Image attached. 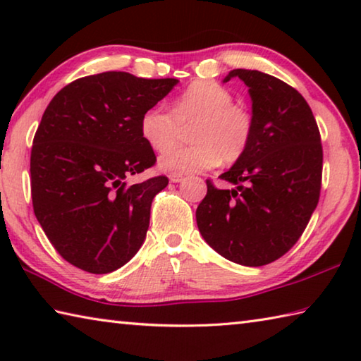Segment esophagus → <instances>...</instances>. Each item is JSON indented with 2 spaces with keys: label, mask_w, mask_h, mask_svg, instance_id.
Returning <instances> with one entry per match:
<instances>
[{
  "label": "esophagus",
  "mask_w": 361,
  "mask_h": 361,
  "mask_svg": "<svg viewBox=\"0 0 361 361\" xmlns=\"http://www.w3.org/2000/svg\"><path fill=\"white\" fill-rule=\"evenodd\" d=\"M183 180H185V178H183L181 175H170V181H172V183H180Z\"/></svg>",
  "instance_id": "obj_1"
}]
</instances>
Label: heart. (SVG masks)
Instances as JSON below:
<instances>
[{
  "label": "heart",
  "instance_id": "heart-1",
  "mask_svg": "<svg viewBox=\"0 0 361 361\" xmlns=\"http://www.w3.org/2000/svg\"><path fill=\"white\" fill-rule=\"evenodd\" d=\"M193 124L192 145L161 157L164 172L185 175L223 164H235L247 154L255 135V119L234 95L213 81H194L172 103V111L151 106L140 118V133L151 149L166 152L176 144L181 125Z\"/></svg>",
  "mask_w": 361,
  "mask_h": 361
}]
</instances>
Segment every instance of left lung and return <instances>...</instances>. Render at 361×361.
<instances>
[{
    "instance_id": "1",
    "label": "left lung",
    "mask_w": 361,
    "mask_h": 361,
    "mask_svg": "<svg viewBox=\"0 0 361 361\" xmlns=\"http://www.w3.org/2000/svg\"><path fill=\"white\" fill-rule=\"evenodd\" d=\"M253 102L252 145L219 178L207 180V195L195 210L205 242L226 259L258 267L279 259L302 235L319 204L323 149L312 109L280 79L256 70H232Z\"/></svg>"
}]
</instances>
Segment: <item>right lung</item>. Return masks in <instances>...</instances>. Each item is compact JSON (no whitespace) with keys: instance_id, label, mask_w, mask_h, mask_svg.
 <instances>
[{"instance_id":"obj_1","label":"right lung","mask_w":361,"mask_h":361,"mask_svg":"<svg viewBox=\"0 0 361 361\" xmlns=\"http://www.w3.org/2000/svg\"><path fill=\"white\" fill-rule=\"evenodd\" d=\"M176 82L105 71L70 82L49 103L30 157L32 200L47 239L70 264L108 274L142 247L152 199L169 178L129 185L156 164L140 118Z\"/></svg>"}]
</instances>
